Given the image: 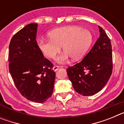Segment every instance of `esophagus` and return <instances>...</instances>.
<instances>
[{"instance_id": "34e87169", "label": "esophagus", "mask_w": 124, "mask_h": 124, "mask_svg": "<svg viewBox=\"0 0 124 124\" xmlns=\"http://www.w3.org/2000/svg\"><path fill=\"white\" fill-rule=\"evenodd\" d=\"M59 68H60V66H57V65H56V66H54V67L53 68V70H54V71H57V70H58V69H59Z\"/></svg>"}]
</instances>
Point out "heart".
Wrapping results in <instances>:
<instances>
[{
  "mask_svg": "<svg viewBox=\"0 0 124 124\" xmlns=\"http://www.w3.org/2000/svg\"><path fill=\"white\" fill-rule=\"evenodd\" d=\"M50 39L40 38L37 46L43 54L54 59L62 46L63 52L57 58V61L64 63L70 57L74 61L81 59L91 45L93 35L91 31L77 25H70L55 28L48 33Z\"/></svg>",
  "mask_w": 124,
  "mask_h": 124,
  "instance_id": "heart-1",
  "label": "heart"
}]
</instances>
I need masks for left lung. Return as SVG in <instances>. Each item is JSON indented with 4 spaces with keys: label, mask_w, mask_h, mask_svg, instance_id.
<instances>
[{
    "label": "left lung",
    "mask_w": 124,
    "mask_h": 124,
    "mask_svg": "<svg viewBox=\"0 0 124 124\" xmlns=\"http://www.w3.org/2000/svg\"><path fill=\"white\" fill-rule=\"evenodd\" d=\"M100 37L81 62L66 71L74 90L84 96L94 95L104 87L112 72V53L110 38L99 27Z\"/></svg>",
    "instance_id": "1"
}]
</instances>
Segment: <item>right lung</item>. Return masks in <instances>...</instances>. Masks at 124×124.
Instances as JSON below:
<instances>
[{
  "instance_id": "1",
  "label": "right lung",
  "mask_w": 124,
  "mask_h": 124,
  "mask_svg": "<svg viewBox=\"0 0 124 124\" xmlns=\"http://www.w3.org/2000/svg\"><path fill=\"white\" fill-rule=\"evenodd\" d=\"M37 23H30L10 40L8 68L18 91L28 100L45 102L52 95L55 72L37 46Z\"/></svg>"
}]
</instances>
